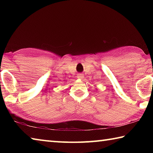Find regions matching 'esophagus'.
<instances>
[{
  "label": "esophagus",
  "mask_w": 153,
  "mask_h": 153,
  "mask_svg": "<svg viewBox=\"0 0 153 153\" xmlns=\"http://www.w3.org/2000/svg\"><path fill=\"white\" fill-rule=\"evenodd\" d=\"M83 77H84V75H83L82 74H77V78L82 79Z\"/></svg>",
  "instance_id": "34e87169"
}]
</instances>
